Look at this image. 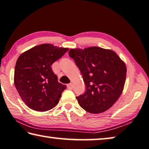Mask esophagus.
<instances>
[{
	"label": "esophagus",
	"mask_w": 149,
	"mask_h": 149,
	"mask_svg": "<svg viewBox=\"0 0 149 149\" xmlns=\"http://www.w3.org/2000/svg\"><path fill=\"white\" fill-rule=\"evenodd\" d=\"M67 87H68V89H73V85L72 84H68Z\"/></svg>",
	"instance_id": "34e87169"
}]
</instances>
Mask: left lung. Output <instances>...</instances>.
<instances>
[{"label": "left lung", "instance_id": "1", "mask_svg": "<svg viewBox=\"0 0 149 149\" xmlns=\"http://www.w3.org/2000/svg\"><path fill=\"white\" fill-rule=\"evenodd\" d=\"M69 56L81 72L86 86L76 97L79 105L90 113L108 110L121 96L125 83V62L111 49L100 47L71 49Z\"/></svg>", "mask_w": 149, "mask_h": 149}]
</instances>
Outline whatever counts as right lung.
<instances>
[{
  "instance_id": "right-lung-1",
  "label": "right lung",
  "mask_w": 149,
  "mask_h": 149,
  "mask_svg": "<svg viewBox=\"0 0 149 149\" xmlns=\"http://www.w3.org/2000/svg\"><path fill=\"white\" fill-rule=\"evenodd\" d=\"M68 49L42 44L18 57L14 82L21 99L28 107L36 111H46L57 105L66 86L59 83L51 65Z\"/></svg>"
}]
</instances>
